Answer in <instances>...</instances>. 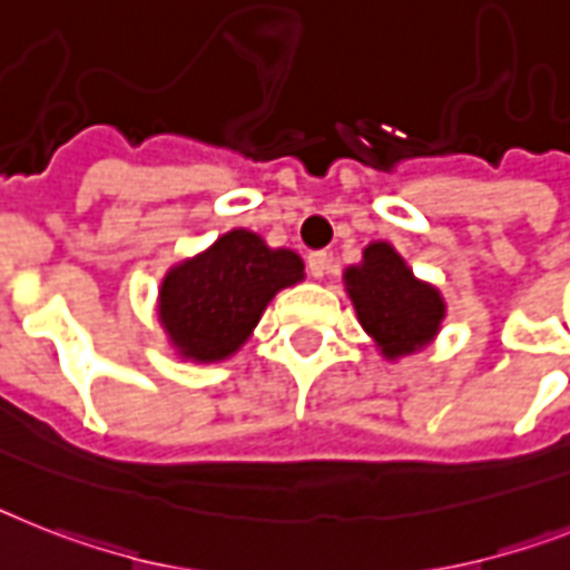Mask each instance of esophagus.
Returning a JSON list of instances; mask_svg holds the SVG:
<instances>
[{
  "label": "esophagus",
  "mask_w": 570,
  "mask_h": 570,
  "mask_svg": "<svg viewBox=\"0 0 570 570\" xmlns=\"http://www.w3.org/2000/svg\"><path fill=\"white\" fill-rule=\"evenodd\" d=\"M307 269H309V275L316 277V281H322V277L327 275V269H331V257H327L325 252H313L307 257Z\"/></svg>",
  "instance_id": "obj_1"
}]
</instances>
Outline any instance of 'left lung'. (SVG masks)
Instances as JSON below:
<instances>
[{
    "label": "left lung",
    "mask_w": 570,
    "mask_h": 570,
    "mask_svg": "<svg viewBox=\"0 0 570 570\" xmlns=\"http://www.w3.org/2000/svg\"><path fill=\"white\" fill-rule=\"evenodd\" d=\"M357 322L374 348L395 363L428 348L445 322L448 304L439 286L421 281L392 243H368L363 261L342 272Z\"/></svg>",
    "instance_id": "left-lung-1"
}]
</instances>
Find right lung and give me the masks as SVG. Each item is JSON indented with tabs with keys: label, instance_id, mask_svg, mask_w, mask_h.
<instances>
[{
	"label": "right lung",
	"instance_id": "obj_1",
	"mask_svg": "<svg viewBox=\"0 0 570 570\" xmlns=\"http://www.w3.org/2000/svg\"><path fill=\"white\" fill-rule=\"evenodd\" d=\"M304 281L293 248H269L234 228L196 257L169 266L157 289V322L180 360L222 363L243 348L281 289Z\"/></svg>",
	"mask_w": 570,
	"mask_h": 570
}]
</instances>
